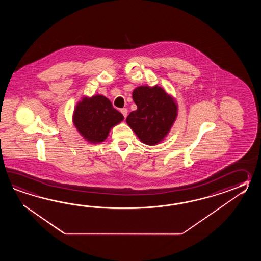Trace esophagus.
Listing matches in <instances>:
<instances>
[{"instance_id": "esophagus-1", "label": "esophagus", "mask_w": 261, "mask_h": 261, "mask_svg": "<svg viewBox=\"0 0 261 261\" xmlns=\"http://www.w3.org/2000/svg\"><path fill=\"white\" fill-rule=\"evenodd\" d=\"M120 112L122 113L124 117H127V116H128V109H127V108H122V109L120 110Z\"/></svg>"}]
</instances>
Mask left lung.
Instances as JSON below:
<instances>
[{
  "mask_svg": "<svg viewBox=\"0 0 261 261\" xmlns=\"http://www.w3.org/2000/svg\"><path fill=\"white\" fill-rule=\"evenodd\" d=\"M133 99L137 110L128 115L126 122L144 144H160L177 117V103L174 98L155 85L136 88L133 90Z\"/></svg>",
  "mask_w": 261,
  "mask_h": 261,
  "instance_id": "8db88e82",
  "label": "left lung"
}]
</instances>
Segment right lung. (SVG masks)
Wrapping results in <instances>:
<instances>
[{"label":"right lung","instance_id":"obj_1","mask_svg":"<svg viewBox=\"0 0 261 261\" xmlns=\"http://www.w3.org/2000/svg\"><path fill=\"white\" fill-rule=\"evenodd\" d=\"M123 119L122 114L113 107L111 101L100 94L83 97L75 106L72 116L78 133L91 144L103 142L110 129Z\"/></svg>","mask_w":261,"mask_h":261}]
</instances>
